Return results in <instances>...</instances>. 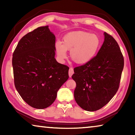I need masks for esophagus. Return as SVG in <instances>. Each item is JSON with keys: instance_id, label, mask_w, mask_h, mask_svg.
<instances>
[{"instance_id": "obj_1", "label": "esophagus", "mask_w": 135, "mask_h": 135, "mask_svg": "<svg viewBox=\"0 0 135 135\" xmlns=\"http://www.w3.org/2000/svg\"><path fill=\"white\" fill-rule=\"evenodd\" d=\"M74 74V70L72 68H70L69 69V72H68V74H69L70 77L72 76V75Z\"/></svg>"}]
</instances>
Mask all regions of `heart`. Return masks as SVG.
Masks as SVG:
<instances>
[{
	"label": "heart",
	"mask_w": 135,
	"mask_h": 135,
	"mask_svg": "<svg viewBox=\"0 0 135 135\" xmlns=\"http://www.w3.org/2000/svg\"><path fill=\"white\" fill-rule=\"evenodd\" d=\"M100 40L95 34L83 31H73L63 37L62 43H56V51L59 59L63 61L67 58V51H70L71 59L75 63L83 65L89 62L99 49Z\"/></svg>",
	"instance_id": "heart-1"
}]
</instances>
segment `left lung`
<instances>
[{
  "mask_svg": "<svg viewBox=\"0 0 135 135\" xmlns=\"http://www.w3.org/2000/svg\"><path fill=\"white\" fill-rule=\"evenodd\" d=\"M104 42L89 62L74 68V99L82 109L95 111L104 107L117 93L124 58L116 40L104 32Z\"/></svg>",
  "mask_w": 135,
  "mask_h": 135,
  "instance_id": "1",
  "label": "left lung"
}]
</instances>
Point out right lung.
Returning <instances> with one entry per match:
<instances>
[{"label":"right lung","instance_id":"add662e5","mask_svg":"<svg viewBox=\"0 0 135 135\" xmlns=\"http://www.w3.org/2000/svg\"><path fill=\"white\" fill-rule=\"evenodd\" d=\"M48 27H38L27 33L13 53L16 89L27 104L37 109L52 105L69 77V67L55 58V36Z\"/></svg>","mask_w":135,"mask_h":135}]
</instances>
